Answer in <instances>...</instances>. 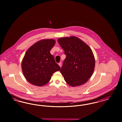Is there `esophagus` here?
<instances>
[{
	"label": "esophagus",
	"instance_id": "1",
	"mask_svg": "<svg viewBox=\"0 0 122 122\" xmlns=\"http://www.w3.org/2000/svg\"><path fill=\"white\" fill-rule=\"evenodd\" d=\"M58 64H59V66L60 67L62 66V63H61V62L59 63H58Z\"/></svg>",
	"mask_w": 122,
	"mask_h": 122
}]
</instances>
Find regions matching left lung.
<instances>
[{
    "label": "left lung",
    "instance_id": "left-lung-1",
    "mask_svg": "<svg viewBox=\"0 0 122 122\" xmlns=\"http://www.w3.org/2000/svg\"><path fill=\"white\" fill-rule=\"evenodd\" d=\"M66 57L60 71L64 80L71 86H79L92 76L95 59L90 47L75 36L58 39Z\"/></svg>",
    "mask_w": 122,
    "mask_h": 122
}]
</instances>
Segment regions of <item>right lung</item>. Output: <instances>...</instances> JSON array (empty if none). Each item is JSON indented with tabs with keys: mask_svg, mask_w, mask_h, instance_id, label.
Returning a JSON list of instances; mask_svg holds the SVG:
<instances>
[{
	"mask_svg": "<svg viewBox=\"0 0 122 122\" xmlns=\"http://www.w3.org/2000/svg\"><path fill=\"white\" fill-rule=\"evenodd\" d=\"M55 41L42 40L34 44L25 53L21 68L26 80L32 85L41 86L51 80L53 74L61 68L50 53Z\"/></svg>",
	"mask_w": 122,
	"mask_h": 122,
	"instance_id": "obj_1",
	"label": "right lung"
}]
</instances>
